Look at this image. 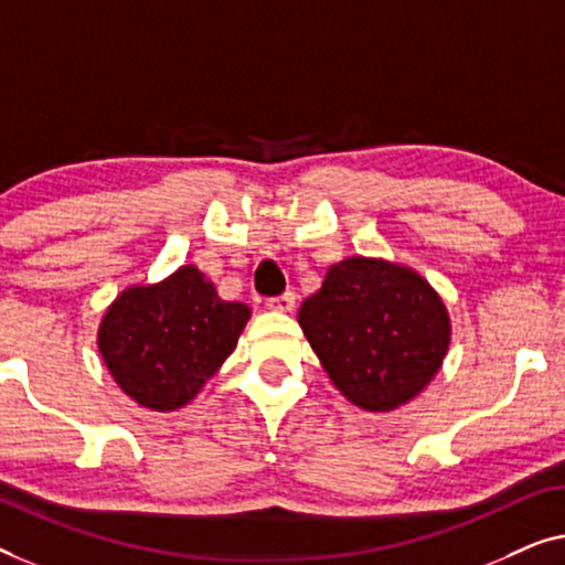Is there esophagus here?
<instances>
[{
    "instance_id": "1",
    "label": "esophagus",
    "mask_w": 565,
    "mask_h": 565,
    "mask_svg": "<svg viewBox=\"0 0 565 565\" xmlns=\"http://www.w3.org/2000/svg\"><path fill=\"white\" fill-rule=\"evenodd\" d=\"M266 307L274 309V312H291V309H294V294L284 291V294H279V297H268Z\"/></svg>"
}]
</instances>
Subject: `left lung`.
I'll return each instance as SVG.
<instances>
[{
    "mask_svg": "<svg viewBox=\"0 0 565 565\" xmlns=\"http://www.w3.org/2000/svg\"><path fill=\"white\" fill-rule=\"evenodd\" d=\"M299 324L324 371L353 404L388 412L423 392L450 343L433 286L409 268L371 258L330 266L305 299Z\"/></svg>",
    "mask_w": 565,
    "mask_h": 565,
    "instance_id": "left-lung-1",
    "label": "left lung"
}]
</instances>
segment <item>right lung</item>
Segmentation results:
<instances>
[{
	"label": "right lung",
	"mask_w": 565,
	"mask_h": 565,
	"mask_svg": "<svg viewBox=\"0 0 565 565\" xmlns=\"http://www.w3.org/2000/svg\"><path fill=\"white\" fill-rule=\"evenodd\" d=\"M250 309L217 297L196 266L156 286H132L99 328V351L127 396L142 407H184L235 351Z\"/></svg>",
	"instance_id": "1"
}]
</instances>
